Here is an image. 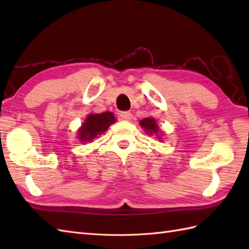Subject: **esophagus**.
Instances as JSON below:
<instances>
[{"label": "esophagus", "mask_w": 249, "mask_h": 249, "mask_svg": "<svg viewBox=\"0 0 249 249\" xmlns=\"http://www.w3.org/2000/svg\"><path fill=\"white\" fill-rule=\"evenodd\" d=\"M120 118L124 121H129L131 120V118H133V114H131V112H129V111H125V112L120 113Z\"/></svg>", "instance_id": "esophagus-1"}]
</instances>
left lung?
Segmentation results:
<instances>
[{
  "label": "left lung",
  "mask_w": 249,
  "mask_h": 249,
  "mask_svg": "<svg viewBox=\"0 0 249 249\" xmlns=\"http://www.w3.org/2000/svg\"><path fill=\"white\" fill-rule=\"evenodd\" d=\"M140 126L145 129L147 134L150 133L152 135L153 133H155V134L158 133V130H157L158 126L156 124V121L154 119H152V118H146L144 120L140 121ZM157 138L160 139V136H158Z\"/></svg>",
  "instance_id": "left-lung-1"
}]
</instances>
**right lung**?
Instances as JSON below:
<instances>
[{
    "instance_id": "obj_1",
    "label": "right lung",
    "mask_w": 249,
    "mask_h": 249,
    "mask_svg": "<svg viewBox=\"0 0 249 249\" xmlns=\"http://www.w3.org/2000/svg\"><path fill=\"white\" fill-rule=\"evenodd\" d=\"M114 122V115L111 112L89 114L79 130V139L83 142L91 141L107 130L109 126L113 124Z\"/></svg>"
}]
</instances>
